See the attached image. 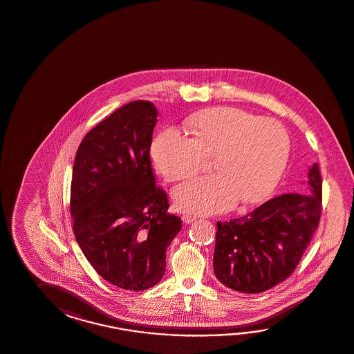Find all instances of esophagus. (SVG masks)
Wrapping results in <instances>:
<instances>
[{
    "label": "esophagus",
    "instance_id": "34e87169",
    "mask_svg": "<svg viewBox=\"0 0 354 354\" xmlns=\"http://www.w3.org/2000/svg\"><path fill=\"white\" fill-rule=\"evenodd\" d=\"M196 219H198V218H196L195 215H189V214H185V215L182 216V221H183V223H186V224L195 222Z\"/></svg>",
    "mask_w": 354,
    "mask_h": 354
}]
</instances>
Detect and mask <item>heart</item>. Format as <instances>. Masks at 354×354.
<instances>
[{
    "label": "heart",
    "instance_id": "heart-1",
    "mask_svg": "<svg viewBox=\"0 0 354 354\" xmlns=\"http://www.w3.org/2000/svg\"><path fill=\"white\" fill-rule=\"evenodd\" d=\"M192 139L168 127L151 144V159L165 180L196 174L213 158L215 173L178 185L173 201L189 214L222 213L241 200L263 201L280 180L289 156L286 129L237 108L206 109L189 120Z\"/></svg>",
    "mask_w": 354,
    "mask_h": 354
}]
</instances>
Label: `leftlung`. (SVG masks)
<instances>
[{"mask_svg":"<svg viewBox=\"0 0 354 354\" xmlns=\"http://www.w3.org/2000/svg\"><path fill=\"white\" fill-rule=\"evenodd\" d=\"M304 192L270 198L254 212L216 223L214 272L242 293H261L295 272L320 223L322 180L313 165Z\"/></svg>","mask_w":354,"mask_h":354,"instance_id":"8db88e82","label":"left lung"}]
</instances>
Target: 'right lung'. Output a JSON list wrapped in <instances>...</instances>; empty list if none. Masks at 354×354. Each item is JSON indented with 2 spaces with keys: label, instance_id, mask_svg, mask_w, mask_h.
Wrapping results in <instances>:
<instances>
[{
  "label": "right lung",
  "instance_id": "1",
  "mask_svg": "<svg viewBox=\"0 0 354 354\" xmlns=\"http://www.w3.org/2000/svg\"><path fill=\"white\" fill-rule=\"evenodd\" d=\"M156 117L149 100L115 109L85 135L73 168L70 212L82 254L103 279L135 292L162 280L182 228L151 168Z\"/></svg>",
  "mask_w": 354,
  "mask_h": 354
}]
</instances>
